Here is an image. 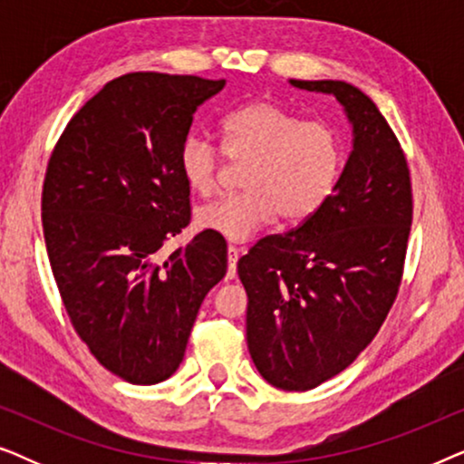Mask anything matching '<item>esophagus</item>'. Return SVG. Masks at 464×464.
<instances>
[{
    "label": "esophagus",
    "instance_id": "esophagus-1",
    "mask_svg": "<svg viewBox=\"0 0 464 464\" xmlns=\"http://www.w3.org/2000/svg\"><path fill=\"white\" fill-rule=\"evenodd\" d=\"M240 257V249L237 246H227V278H234L237 276V262Z\"/></svg>",
    "mask_w": 464,
    "mask_h": 464
}]
</instances>
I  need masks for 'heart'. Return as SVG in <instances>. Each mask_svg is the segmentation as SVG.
<instances>
[{"mask_svg":"<svg viewBox=\"0 0 464 464\" xmlns=\"http://www.w3.org/2000/svg\"><path fill=\"white\" fill-rule=\"evenodd\" d=\"M219 141L230 160L246 162L240 173L243 192L200 207L196 226L234 243L251 238L276 215L294 224L313 218L332 196L344 162L334 126L304 122L272 101H251L227 113ZM177 162L189 192L213 194L219 158L205 139L188 137Z\"/></svg>","mask_w":464,"mask_h":464,"instance_id":"heart-1","label":"heart"}]
</instances>
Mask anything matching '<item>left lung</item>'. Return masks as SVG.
<instances>
[{
    "label": "left lung",
    "instance_id": "8db88e82",
    "mask_svg": "<svg viewBox=\"0 0 464 464\" xmlns=\"http://www.w3.org/2000/svg\"><path fill=\"white\" fill-rule=\"evenodd\" d=\"M332 94L353 150L325 205L300 227L262 238L238 259L246 346L266 382L310 391L373 340L401 283L411 226L410 170L376 103L340 80H289Z\"/></svg>",
    "mask_w": 464,
    "mask_h": 464
}]
</instances>
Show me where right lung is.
<instances>
[{"mask_svg":"<svg viewBox=\"0 0 464 464\" xmlns=\"http://www.w3.org/2000/svg\"><path fill=\"white\" fill-rule=\"evenodd\" d=\"M226 80L154 72L107 82L72 118L48 162L42 221L75 332L130 384L177 372L205 295L226 276V240L189 224L179 148L194 113Z\"/></svg>","mask_w":464,"mask_h":464,"instance_id":"obj_1","label":"right lung"}]
</instances>
